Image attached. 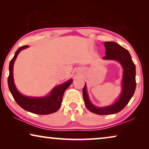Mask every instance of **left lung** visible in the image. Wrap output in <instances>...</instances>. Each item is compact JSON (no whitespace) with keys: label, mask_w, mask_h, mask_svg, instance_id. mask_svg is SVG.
I'll list each match as a JSON object with an SVG mask.
<instances>
[{"label":"left lung","mask_w":149,"mask_h":149,"mask_svg":"<svg viewBox=\"0 0 149 149\" xmlns=\"http://www.w3.org/2000/svg\"><path fill=\"white\" fill-rule=\"evenodd\" d=\"M104 46L106 56L103 59L118 61L123 67V75L121 95L113 104L108 107H95L93 106L89 100L86 91V85H85L83 89L85 104L89 111L100 115H111L123 110L133 96L136 87V66L132 60L129 52L115 42H106Z\"/></svg>","instance_id":"obj_1"}]
</instances>
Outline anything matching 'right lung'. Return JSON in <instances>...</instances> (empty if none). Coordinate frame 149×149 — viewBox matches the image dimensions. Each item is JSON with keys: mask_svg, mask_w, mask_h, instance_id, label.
Listing matches in <instances>:
<instances>
[{"mask_svg": "<svg viewBox=\"0 0 149 149\" xmlns=\"http://www.w3.org/2000/svg\"><path fill=\"white\" fill-rule=\"evenodd\" d=\"M28 45L20 47L15 52V56L9 64V75L8 77V86L14 100L19 106L26 111L38 115H48L58 111L62 104V97L66 89L71 85L72 79L55 87L48 95L41 97H28L20 93L14 84L13 70V64L17 55L22 49L28 48Z\"/></svg>", "mask_w": 149, "mask_h": 149, "instance_id": "obj_1", "label": "right lung"}]
</instances>
